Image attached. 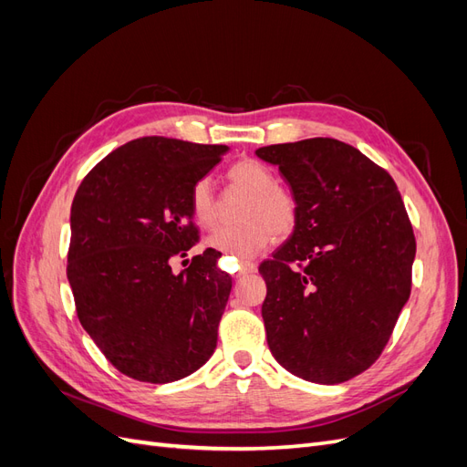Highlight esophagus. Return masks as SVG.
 <instances>
[{
	"label": "esophagus",
	"mask_w": 467,
	"mask_h": 467,
	"mask_svg": "<svg viewBox=\"0 0 467 467\" xmlns=\"http://www.w3.org/2000/svg\"><path fill=\"white\" fill-rule=\"evenodd\" d=\"M255 271H257V265H255V263H251V261H244L242 265H239V271H237L235 278H242V276H245V275H251V273H255Z\"/></svg>",
	"instance_id": "1"
}]
</instances>
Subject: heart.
<instances>
[{
    "mask_svg": "<svg viewBox=\"0 0 467 467\" xmlns=\"http://www.w3.org/2000/svg\"><path fill=\"white\" fill-rule=\"evenodd\" d=\"M225 177L234 191L247 194V201L239 210L242 223L212 234L208 237L210 247L237 259H247L271 245L275 237L285 239L296 230L298 202L290 191L276 185L273 169L257 160H242L228 169ZM191 212L202 228H216L220 208L206 177L196 181L191 189Z\"/></svg>",
    "mask_w": 467,
    "mask_h": 467,
    "instance_id": "obj_1",
    "label": "heart"
}]
</instances>
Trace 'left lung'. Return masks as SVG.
Here are the masks:
<instances>
[{
	"instance_id": "8db88e82",
	"label": "left lung",
	"mask_w": 467,
	"mask_h": 467,
	"mask_svg": "<svg viewBox=\"0 0 467 467\" xmlns=\"http://www.w3.org/2000/svg\"><path fill=\"white\" fill-rule=\"evenodd\" d=\"M255 153L298 202L296 230L259 266L268 348L294 376L341 384L378 360L411 294L417 244L401 194L386 169L333 138Z\"/></svg>"
}]
</instances>
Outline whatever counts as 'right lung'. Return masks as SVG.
<instances>
[{
	"label": "right lung",
	"instance_id": "right-lung-1",
	"mask_svg": "<svg viewBox=\"0 0 467 467\" xmlns=\"http://www.w3.org/2000/svg\"><path fill=\"white\" fill-rule=\"evenodd\" d=\"M228 146L146 136L110 151L81 181L69 225L67 280L83 329L129 378L167 384L212 357L232 276L216 249L175 275L199 242L191 189Z\"/></svg>",
	"mask_w": 467,
	"mask_h": 467
}]
</instances>
